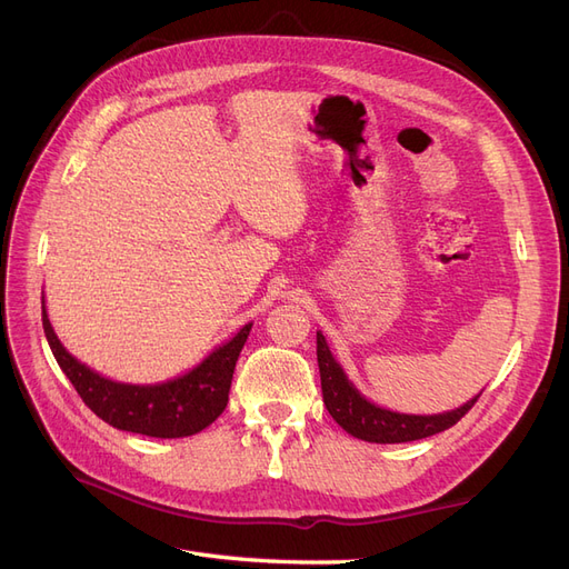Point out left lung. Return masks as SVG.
Segmentation results:
<instances>
[{
  "instance_id": "left-lung-1",
  "label": "left lung",
  "mask_w": 569,
  "mask_h": 569,
  "mask_svg": "<svg viewBox=\"0 0 569 569\" xmlns=\"http://www.w3.org/2000/svg\"><path fill=\"white\" fill-rule=\"evenodd\" d=\"M318 368L322 385V401L330 410L335 422L356 439L370 443H403L443 432L453 427L468 412L479 393L468 403L453 410L432 412V416H416V412L389 410L380 403L366 399L360 389L349 380L347 370L335 358L325 335L318 332Z\"/></svg>"
}]
</instances>
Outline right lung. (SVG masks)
<instances>
[{"label":"right lung","mask_w":569,"mask_h":569,"mask_svg":"<svg viewBox=\"0 0 569 569\" xmlns=\"http://www.w3.org/2000/svg\"><path fill=\"white\" fill-rule=\"evenodd\" d=\"M251 325L247 322L232 339L222 341L184 375L157 385H132L111 380L80 363L57 337L42 297V327L49 349L84 406L116 429L157 439L192 437L226 410L232 372Z\"/></svg>","instance_id":"obj_1"}]
</instances>
